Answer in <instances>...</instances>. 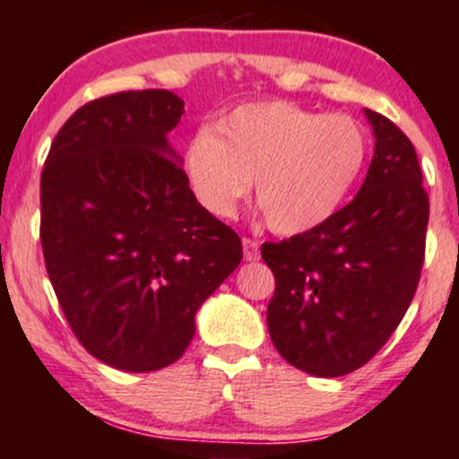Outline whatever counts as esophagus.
<instances>
[{
  "label": "esophagus",
  "instance_id": "1",
  "mask_svg": "<svg viewBox=\"0 0 459 459\" xmlns=\"http://www.w3.org/2000/svg\"><path fill=\"white\" fill-rule=\"evenodd\" d=\"M244 259L246 261H259V241L255 239H247V237H244Z\"/></svg>",
  "mask_w": 459,
  "mask_h": 459
}]
</instances>
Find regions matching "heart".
<instances>
[{
	"label": "heart",
	"instance_id": "heart-1",
	"mask_svg": "<svg viewBox=\"0 0 459 459\" xmlns=\"http://www.w3.org/2000/svg\"><path fill=\"white\" fill-rule=\"evenodd\" d=\"M367 160L368 135L351 116L256 101L230 109L215 129H200L187 142L183 168L209 213L230 218L255 178L267 226L302 235L343 207Z\"/></svg>",
	"mask_w": 459,
	"mask_h": 459
}]
</instances>
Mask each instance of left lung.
I'll return each mask as SVG.
<instances>
[{"instance_id": "1", "label": "left lung", "mask_w": 459, "mask_h": 459, "mask_svg": "<svg viewBox=\"0 0 459 459\" xmlns=\"http://www.w3.org/2000/svg\"><path fill=\"white\" fill-rule=\"evenodd\" d=\"M365 116L376 152L356 198L319 229L261 247L276 278L272 343L315 377L345 376L382 350L423 267L429 200L416 151L386 116Z\"/></svg>"}]
</instances>
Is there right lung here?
<instances>
[{
  "label": "right lung",
  "instance_id": "right-lung-1",
  "mask_svg": "<svg viewBox=\"0 0 459 459\" xmlns=\"http://www.w3.org/2000/svg\"><path fill=\"white\" fill-rule=\"evenodd\" d=\"M183 99L118 92L79 108L40 177V241L79 343L105 365L157 371L183 356L196 313L241 263V241L189 189L168 134Z\"/></svg>",
  "mask_w": 459,
  "mask_h": 459
}]
</instances>
